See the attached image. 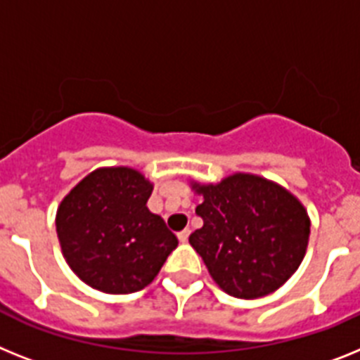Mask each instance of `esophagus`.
Returning <instances> with one entry per match:
<instances>
[{
    "label": "esophagus",
    "mask_w": 360,
    "mask_h": 360,
    "mask_svg": "<svg viewBox=\"0 0 360 360\" xmlns=\"http://www.w3.org/2000/svg\"><path fill=\"white\" fill-rule=\"evenodd\" d=\"M188 236H190V229H185V231H181L179 234H177L181 243H186V241H188Z\"/></svg>",
    "instance_id": "obj_1"
}]
</instances>
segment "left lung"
Returning <instances> with one entry per match:
<instances>
[{
	"label": "left lung",
	"instance_id": "8db88e82",
	"mask_svg": "<svg viewBox=\"0 0 360 360\" xmlns=\"http://www.w3.org/2000/svg\"><path fill=\"white\" fill-rule=\"evenodd\" d=\"M203 194L195 214L203 226L190 245L203 258L214 282L236 298H259L288 282L302 264L309 217L282 186L249 174L219 185H194Z\"/></svg>",
	"mask_w": 360,
	"mask_h": 360
}]
</instances>
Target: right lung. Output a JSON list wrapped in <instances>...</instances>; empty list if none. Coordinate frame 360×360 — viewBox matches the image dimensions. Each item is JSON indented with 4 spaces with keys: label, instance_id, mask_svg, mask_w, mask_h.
I'll return each mask as SVG.
<instances>
[{
    "label": "right lung",
    "instance_id": "1",
    "mask_svg": "<svg viewBox=\"0 0 360 360\" xmlns=\"http://www.w3.org/2000/svg\"><path fill=\"white\" fill-rule=\"evenodd\" d=\"M153 186L131 168H101L65 195L56 214L62 252L87 285L111 295L141 291L177 247L148 210Z\"/></svg>",
    "mask_w": 360,
    "mask_h": 360
}]
</instances>
